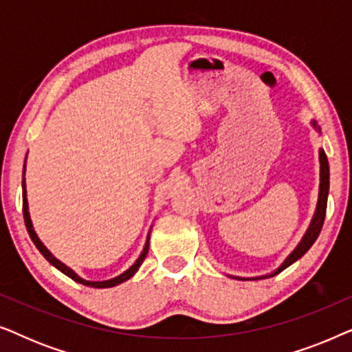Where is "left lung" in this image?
Listing matches in <instances>:
<instances>
[{"label":"left lung","instance_id":"1","mask_svg":"<svg viewBox=\"0 0 352 352\" xmlns=\"http://www.w3.org/2000/svg\"><path fill=\"white\" fill-rule=\"evenodd\" d=\"M312 124H314V126H316L314 122H312ZM329 184H330L329 160H327L325 152L320 151V192H319V204H317V211H316V214H314V219H312V223L309 226V229H307L305 239H302L301 243L295 248V252H293L290 256L285 259V263H283L282 266L278 267L276 272L271 274V276H264V278L276 276V274L282 272L283 269L288 267V266H290V264L295 263L296 259H300L302 254H305L307 250L312 247V243L316 242L317 237H319V234H320V230H322V226H324V219H325L327 197H329ZM253 280H258V278H253Z\"/></svg>","mask_w":352,"mask_h":352}]
</instances>
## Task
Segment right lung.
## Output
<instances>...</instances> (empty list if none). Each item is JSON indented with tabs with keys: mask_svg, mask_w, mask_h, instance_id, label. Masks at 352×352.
I'll return each instance as SVG.
<instances>
[{
	"mask_svg": "<svg viewBox=\"0 0 352 352\" xmlns=\"http://www.w3.org/2000/svg\"><path fill=\"white\" fill-rule=\"evenodd\" d=\"M23 171H25V168H23ZM22 195H23V201H22V208H23V221H25V228H27V232H28V235H30V239L33 240V243H35V247L40 250V253L43 254V256H45L47 261H50L52 266L54 267H57L59 269L60 272H64L65 276H69L72 280H75V282H78V283H83V285H86V287H93V288H110V287H115V285H118V283H123L124 280H128V278H131L134 274H136V271L139 269V266H141L142 264V261L144 259H146V254H147V252H148V237H147V242H146V247H144V250H142V253H141V256H139L138 259H136V263L133 264L131 267L128 269V271H124L122 276H118V277H115V278H110V280H104V282H89V280H85V278H81V277H78L76 276V274L72 271V269H69L65 266V264H62L59 259H56L54 256H52V254L47 252V248L45 247V245H43L41 242H40V239L36 237V234H35V230H33V226H32V221H30V214H28V204H27V197H25V182H22Z\"/></svg>",
	"mask_w": 352,
	"mask_h": 352,
	"instance_id": "right-lung-1",
	"label": "right lung"
}]
</instances>
